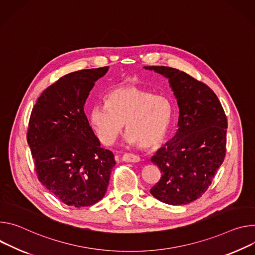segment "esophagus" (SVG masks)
I'll list each match as a JSON object with an SVG mask.
<instances>
[{"mask_svg": "<svg viewBox=\"0 0 255 255\" xmlns=\"http://www.w3.org/2000/svg\"><path fill=\"white\" fill-rule=\"evenodd\" d=\"M123 161L135 163V162L139 161V157L137 155L132 154V153H126L125 155H123Z\"/></svg>", "mask_w": 255, "mask_h": 255, "instance_id": "34e87169", "label": "esophagus"}]
</instances>
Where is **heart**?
Segmentation results:
<instances>
[{
  "mask_svg": "<svg viewBox=\"0 0 255 255\" xmlns=\"http://www.w3.org/2000/svg\"><path fill=\"white\" fill-rule=\"evenodd\" d=\"M172 116V104L165 96L122 85L107 93L105 105L97 104L91 109L90 123L104 145L115 142L125 124L128 142L148 149L163 142Z\"/></svg>",
  "mask_w": 255,
  "mask_h": 255,
  "instance_id": "obj_1",
  "label": "heart"
}]
</instances>
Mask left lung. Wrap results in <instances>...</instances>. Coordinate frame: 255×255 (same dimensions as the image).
Listing matches in <instances>:
<instances>
[{
  "instance_id": "left-lung-1",
  "label": "left lung",
  "mask_w": 255,
  "mask_h": 255,
  "mask_svg": "<svg viewBox=\"0 0 255 255\" xmlns=\"http://www.w3.org/2000/svg\"><path fill=\"white\" fill-rule=\"evenodd\" d=\"M166 77L179 107L178 129L152 157L162 173L150 190L162 203L187 205L207 191L226 155L227 118L214 91L169 67H144Z\"/></svg>"
}]
</instances>
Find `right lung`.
Listing matches in <instances>:
<instances>
[{
	"instance_id": "add662e5",
	"label": "right lung",
	"mask_w": 255,
	"mask_h": 255,
	"mask_svg": "<svg viewBox=\"0 0 255 255\" xmlns=\"http://www.w3.org/2000/svg\"><path fill=\"white\" fill-rule=\"evenodd\" d=\"M108 67L70 73L47 87L33 106L27 131L38 180L60 201L89 207L104 196L113 153L100 147L84 105Z\"/></svg>"
}]
</instances>
